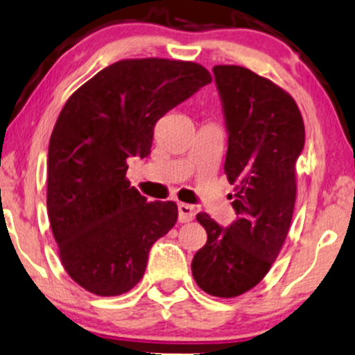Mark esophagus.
Masks as SVG:
<instances>
[{"instance_id":"1","label":"esophagus","mask_w":355,"mask_h":355,"mask_svg":"<svg viewBox=\"0 0 355 355\" xmlns=\"http://www.w3.org/2000/svg\"><path fill=\"white\" fill-rule=\"evenodd\" d=\"M195 214H196V209L193 208L191 205H187V203L178 205V221L180 223L193 221V219H195Z\"/></svg>"}]
</instances>
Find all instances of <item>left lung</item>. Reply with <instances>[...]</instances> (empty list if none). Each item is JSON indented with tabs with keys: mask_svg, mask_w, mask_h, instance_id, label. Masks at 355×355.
<instances>
[{
	"mask_svg": "<svg viewBox=\"0 0 355 355\" xmlns=\"http://www.w3.org/2000/svg\"><path fill=\"white\" fill-rule=\"evenodd\" d=\"M213 73L230 136L224 173L234 185L237 218L223 227L196 214L208 241L193 257L191 273L208 295L234 298L267 275L288 234L304 124L293 98L270 80L239 65H216Z\"/></svg>",
	"mask_w": 355,
	"mask_h": 355,
	"instance_id": "left-lung-1",
	"label": "left lung"
}]
</instances>
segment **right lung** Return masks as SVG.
<instances>
[{"instance_id":"1","label":"right lung","mask_w":355,"mask_h":355,"mask_svg":"<svg viewBox=\"0 0 355 355\" xmlns=\"http://www.w3.org/2000/svg\"><path fill=\"white\" fill-rule=\"evenodd\" d=\"M211 83L195 62L128 58L67 100L49 142L47 213L62 266L80 286L118 297L144 275L152 244L177 223L173 201L147 203L129 157L150 154L155 123Z\"/></svg>"}]
</instances>
